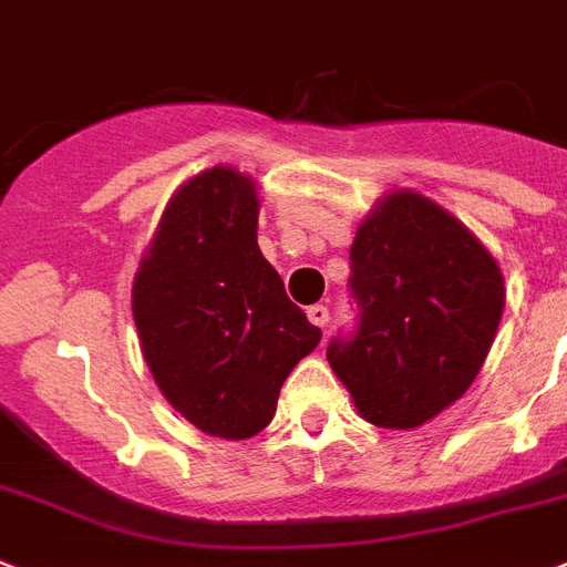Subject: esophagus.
Masks as SVG:
<instances>
[{"label":"esophagus","mask_w":567,"mask_h":567,"mask_svg":"<svg viewBox=\"0 0 567 567\" xmlns=\"http://www.w3.org/2000/svg\"><path fill=\"white\" fill-rule=\"evenodd\" d=\"M307 318H309V323H316V327H327V323H330V309L323 307V303H316V307H309L307 309Z\"/></svg>","instance_id":"34e87169"}]
</instances>
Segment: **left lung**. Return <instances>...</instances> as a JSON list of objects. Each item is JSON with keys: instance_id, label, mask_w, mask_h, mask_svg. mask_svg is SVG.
<instances>
[{"instance_id": "left-lung-1", "label": "left lung", "mask_w": 567, "mask_h": 567, "mask_svg": "<svg viewBox=\"0 0 567 567\" xmlns=\"http://www.w3.org/2000/svg\"><path fill=\"white\" fill-rule=\"evenodd\" d=\"M361 318L327 361L375 427L413 430L450 408L485 364L505 309L491 251L430 197L401 188L364 217L350 249Z\"/></svg>"}]
</instances>
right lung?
Here are the masks:
<instances>
[{
	"label": "right lung",
	"instance_id": "right-lung-1",
	"mask_svg": "<svg viewBox=\"0 0 567 567\" xmlns=\"http://www.w3.org/2000/svg\"><path fill=\"white\" fill-rule=\"evenodd\" d=\"M258 183L215 166L168 200L132 287L145 364L186 422L251 439L321 330L287 298L258 249Z\"/></svg>",
	"mask_w": 567,
	"mask_h": 567
}]
</instances>
